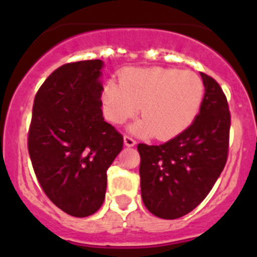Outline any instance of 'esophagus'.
<instances>
[{"label":"esophagus","instance_id":"esophagus-1","mask_svg":"<svg viewBox=\"0 0 257 257\" xmlns=\"http://www.w3.org/2000/svg\"><path fill=\"white\" fill-rule=\"evenodd\" d=\"M123 143H124V145H126V147H134V145L136 144L135 140H134L133 138H131V136H128V135L124 136Z\"/></svg>","mask_w":257,"mask_h":257}]
</instances>
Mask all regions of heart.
Wrapping results in <instances>:
<instances>
[{"label":"heart","instance_id":"b5f03b06","mask_svg":"<svg viewBox=\"0 0 257 257\" xmlns=\"http://www.w3.org/2000/svg\"><path fill=\"white\" fill-rule=\"evenodd\" d=\"M121 83L106 81L101 88L105 118L121 124L140 110L143 118L131 126L142 136L172 139L189 127L203 97V83L196 73L176 68H128Z\"/></svg>","mask_w":257,"mask_h":257}]
</instances>
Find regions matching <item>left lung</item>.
Returning a JSON list of instances; mask_svg holds the SVG:
<instances>
[{
  "label": "left lung",
  "instance_id": "8db88e82",
  "mask_svg": "<svg viewBox=\"0 0 257 257\" xmlns=\"http://www.w3.org/2000/svg\"><path fill=\"white\" fill-rule=\"evenodd\" d=\"M205 96L194 122L161 145L139 144L145 207L161 219H179L206 198L228 160L230 112L219 83L201 73Z\"/></svg>",
  "mask_w": 257,
  "mask_h": 257
}]
</instances>
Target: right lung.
<instances>
[{
    "mask_svg": "<svg viewBox=\"0 0 257 257\" xmlns=\"http://www.w3.org/2000/svg\"><path fill=\"white\" fill-rule=\"evenodd\" d=\"M101 60L68 63L37 91L28 131V152L40 185L68 215L86 217L103 205L106 170L123 138L104 121Z\"/></svg>",
    "mask_w": 257,
    "mask_h": 257,
    "instance_id": "right-lung-1",
    "label": "right lung"
}]
</instances>
